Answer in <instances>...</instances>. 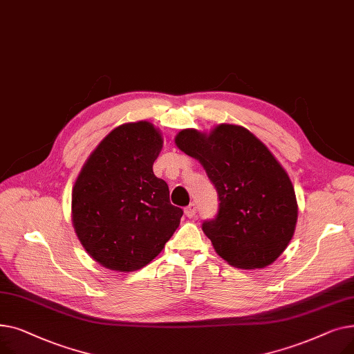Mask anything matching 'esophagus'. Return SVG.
<instances>
[{"mask_svg":"<svg viewBox=\"0 0 354 354\" xmlns=\"http://www.w3.org/2000/svg\"><path fill=\"white\" fill-rule=\"evenodd\" d=\"M196 214V207L195 203H191V205H188L187 208H185V215H187L188 218H194Z\"/></svg>","mask_w":354,"mask_h":354,"instance_id":"obj_1","label":"esophagus"}]
</instances>
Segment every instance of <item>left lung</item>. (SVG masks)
Here are the masks:
<instances>
[{
    "instance_id": "1",
    "label": "left lung",
    "mask_w": 354,
    "mask_h": 354,
    "mask_svg": "<svg viewBox=\"0 0 354 354\" xmlns=\"http://www.w3.org/2000/svg\"><path fill=\"white\" fill-rule=\"evenodd\" d=\"M183 153L199 160L215 185L219 209L202 224L216 254L236 268L272 264L295 231L299 205L281 163L248 129L221 123L209 133L183 129Z\"/></svg>"
}]
</instances>
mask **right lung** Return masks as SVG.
<instances>
[{
    "mask_svg": "<svg viewBox=\"0 0 354 354\" xmlns=\"http://www.w3.org/2000/svg\"><path fill=\"white\" fill-rule=\"evenodd\" d=\"M160 130L140 120L118 126L84 162L71 192V221L87 254L107 270L130 272L160 254L183 211L153 174Z\"/></svg>",
    "mask_w": 354,
    "mask_h": 354,
    "instance_id": "right-lung-1",
    "label": "right lung"
}]
</instances>
